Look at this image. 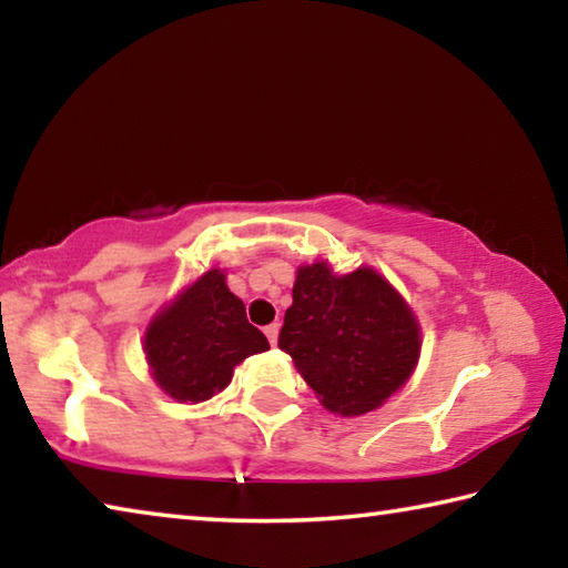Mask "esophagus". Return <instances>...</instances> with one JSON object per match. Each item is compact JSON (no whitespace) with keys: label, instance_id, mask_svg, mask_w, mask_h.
I'll return each instance as SVG.
<instances>
[{"label":"esophagus","instance_id":"obj_1","mask_svg":"<svg viewBox=\"0 0 568 568\" xmlns=\"http://www.w3.org/2000/svg\"><path fill=\"white\" fill-rule=\"evenodd\" d=\"M277 331H281V325H277V323L265 325V335H267V341H271V345L277 343Z\"/></svg>","mask_w":568,"mask_h":568}]
</instances>
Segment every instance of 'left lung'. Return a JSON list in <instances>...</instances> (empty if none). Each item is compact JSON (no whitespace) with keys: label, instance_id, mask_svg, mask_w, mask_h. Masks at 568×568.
Instances as JSON below:
<instances>
[{"label":"left lung","instance_id":"obj_1","mask_svg":"<svg viewBox=\"0 0 568 568\" xmlns=\"http://www.w3.org/2000/svg\"><path fill=\"white\" fill-rule=\"evenodd\" d=\"M277 348L291 355L325 408L361 416L408 381L420 333L410 307L376 271L333 275L325 263H313L297 271Z\"/></svg>","mask_w":568,"mask_h":568}]
</instances>
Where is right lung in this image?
Returning a JSON list of instances; mask_svg holds the SVG:
<instances>
[{
    "mask_svg": "<svg viewBox=\"0 0 568 568\" xmlns=\"http://www.w3.org/2000/svg\"><path fill=\"white\" fill-rule=\"evenodd\" d=\"M267 348V338L247 323L243 301L230 293L220 271L182 291L145 333L152 376L182 403L213 398L233 378L237 363Z\"/></svg>",
    "mask_w": 568,
    "mask_h": 568,
    "instance_id": "1",
    "label": "right lung"
}]
</instances>
